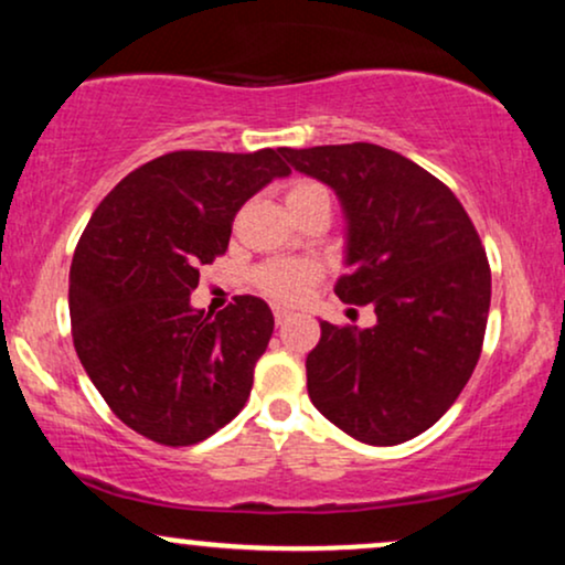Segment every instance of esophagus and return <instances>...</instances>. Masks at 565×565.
Listing matches in <instances>:
<instances>
[{"mask_svg": "<svg viewBox=\"0 0 565 565\" xmlns=\"http://www.w3.org/2000/svg\"><path fill=\"white\" fill-rule=\"evenodd\" d=\"M289 310L287 308H281V305H276V308H274V319H276V323H284V321H287L289 319Z\"/></svg>", "mask_w": 565, "mask_h": 565, "instance_id": "obj_1", "label": "esophagus"}]
</instances>
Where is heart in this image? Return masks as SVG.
Returning <instances> with one entry per match:
<instances>
[{"instance_id":"obj_1","label":"heart","mask_w":565,"mask_h":565,"mask_svg":"<svg viewBox=\"0 0 565 565\" xmlns=\"http://www.w3.org/2000/svg\"><path fill=\"white\" fill-rule=\"evenodd\" d=\"M313 196H329V191L316 180H295L287 188V204L297 206ZM319 281V268L308 260H268L255 270V284L263 295L281 302H297Z\"/></svg>"}]
</instances>
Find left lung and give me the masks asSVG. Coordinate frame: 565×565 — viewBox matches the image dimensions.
Masks as SVG:
<instances>
[{
    "instance_id": "1",
    "label": "left lung",
    "mask_w": 565,
    "mask_h": 565,
    "mask_svg": "<svg viewBox=\"0 0 565 565\" xmlns=\"http://www.w3.org/2000/svg\"><path fill=\"white\" fill-rule=\"evenodd\" d=\"M281 157L340 196L348 274L334 291L377 316L369 329L321 321L305 361L310 401L361 444H404L444 417L481 359L491 302L481 236L438 178L374 142Z\"/></svg>"
}]
</instances>
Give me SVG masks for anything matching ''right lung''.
I'll return each instance as SVG.
<instances>
[{
  "label": "right lung",
  "mask_w": 565,
  "mask_h": 565,
  "mask_svg": "<svg viewBox=\"0 0 565 565\" xmlns=\"http://www.w3.org/2000/svg\"><path fill=\"white\" fill-rule=\"evenodd\" d=\"M278 153H164L97 204L76 244V355L116 417L161 446L210 438L249 398L274 313L238 295L212 316L191 308V291L228 249L244 201L289 174Z\"/></svg>",
  "instance_id": "1"
}]
</instances>
